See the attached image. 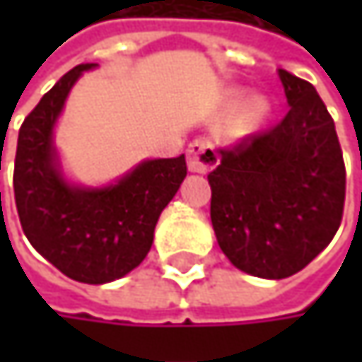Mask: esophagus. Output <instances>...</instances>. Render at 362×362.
Masks as SVG:
<instances>
[{
    "instance_id": "1",
    "label": "esophagus",
    "mask_w": 362,
    "mask_h": 362,
    "mask_svg": "<svg viewBox=\"0 0 362 362\" xmlns=\"http://www.w3.org/2000/svg\"><path fill=\"white\" fill-rule=\"evenodd\" d=\"M188 170L192 174H207L211 172L218 163H220V157L214 148V144L207 140V138H197L188 144Z\"/></svg>"
}]
</instances>
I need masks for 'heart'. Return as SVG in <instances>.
<instances>
[{
    "mask_svg": "<svg viewBox=\"0 0 362 362\" xmlns=\"http://www.w3.org/2000/svg\"><path fill=\"white\" fill-rule=\"evenodd\" d=\"M243 103H245V98H243V94H239V92H235L230 98H228V103H226V110L228 112H237V110L243 107ZM268 112V105L262 100V98H253L247 103V107L243 110V117H241V125L243 127H252L255 125L257 121H262L264 119V115Z\"/></svg>",
    "mask_w": 362,
    "mask_h": 362,
    "instance_id": "b5f03b06",
    "label": "heart"
}]
</instances>
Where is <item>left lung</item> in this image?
Masks as SVG:
<instances>
[{
    "label": "left lung",
    "instance_id": "obj_1",
    "mask_svg": "<svg viewBox=\"0 0 362 362\" xmlns=\"http://www.w3.org/2000/svg\"><path fill=\"white\" fill-rule=\"evenodd\" d=\"M289 110L253 134L207 176L211 226L224 255L259 279L308 266L335 237L346 168L331 115L315 86L279 69Z\"/></svg>",
    "mask_w": 362,
    "mask_h": 362
}]
</instances>
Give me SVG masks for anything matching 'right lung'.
<instances>
[{
    "mask_svg": "<svg viewBox=\"0 0 362 362\" xmlns=\"http://www.w3.org/2000/svg\"><path fill=\"white\" fill-rule=\"evenodd\" d=\"M71 69L29 112L14 161V199L29 243L73 281L103 285L132 272L151 252L155 226L186 178L184 155L146 159L107 186L64 178L54 125L83 71Z\"/></svg>",
    "mask_w": 362,
    "mask_h": 362,
    "instance_id": "1",
    "label": "right lung"
}]
</instances>
